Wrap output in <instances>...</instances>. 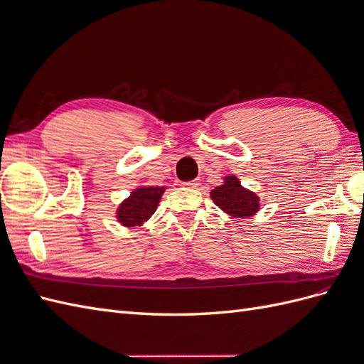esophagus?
<instances>
[{"label":"esophagus","mask_w":364,"mask_h":364,"mask_svg":"<svg viewBox=\"0 0 364 364\" xmlns=\"http://www.w3.org/2000/svg\"><path fill=\"white\" fill-rule=\"evenodd\" d=\"M183 186H186V188H196V186H199V181H190V182H183L182 183Z\"/></svg>","instance_id":"obj_1"}]
</instances>
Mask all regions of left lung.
<instances>
[{
  "mask_svg": "<svg viewBox=\"0 0 364 364\" xmlns=\"http://www.w3.org/2000/svg\"><path fill=\"white\" fill-rule=\"evenodd\" d=\"M209 194L222 211L232 217L247 218L255 215L261 208L259 197L245 188L237 176H226L223 178V183L215 186Z\"/></svg>",
  "mask_w": 364,
  "mask_h": 364,
  "instance_id": "obj_1",
  "label": "left lung"
}]
</instances>
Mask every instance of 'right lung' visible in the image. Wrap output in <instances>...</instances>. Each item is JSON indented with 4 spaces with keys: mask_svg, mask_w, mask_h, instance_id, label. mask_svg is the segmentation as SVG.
<instances>
[{
    "mask_svg": "<svg viewBox=\"0 0 364 364\" xmlns=\"http://www.w3.org/2000/svg\"><path fill=\"white\" fill-rule=\"evenodd\" d=\"M165 193V186L141 185L130 193L127 199L121 202L117 208V222L126 228L142 226L144 222L155 214Z\"/></svg>",
    "mask_w": 364,
    "mask_h": 364,
    "instance_id": "1",
    "label": "right lung"
}]
</instances>
